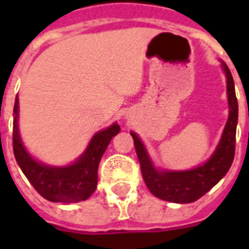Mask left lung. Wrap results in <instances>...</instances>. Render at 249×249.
<instances>
[{"instance_id": "obj_1", "label": "left lung", "mask_w": 249, "mask_h": 249, "mask_svg": "<svg viewBox=\"0 0 249 249\" xmlns=\"http://www.w3.org/2000/svg\"><path fill=\"white\" fill-rule=\"evenodd\" d=\"M221 68L227 78V96H228L230 113L219 144L211 157L201 165L185 171L159 169L152 161L151 156L140 137L135 132H130V136L135 141L136 153L140 161L144 181L152 195H155L156 197L171 203H193L204 196L209 189H212L230 171L235 157L236 125H237L239 107H237L235 82L232 74L228 66L225 65V62L221 61Z\"/></svg>"}]
</instances>
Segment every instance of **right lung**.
<instances>
[{
    "label": "right lung",
    "instance_id": "obj_1",
    "mask_svg": "<svg viewBox=\"0 0 249 249\" xmlns=\"http://www.w3.org/2000/svg\"><path fill=\"white\" fill-rule=\"evenodd\" d=\"M18 97L13 110V152L16 161L41 196L53 203H78L92 196L97 188L100 160L109 142L120 132L117 123L94 133L80 156L68 165L56 167L36 160L25 148L18 129Z\"/></svg>",
    "mask_w": 249,
    "mask_h": 249
}]
</instances>
